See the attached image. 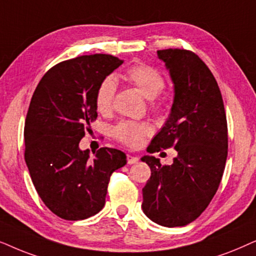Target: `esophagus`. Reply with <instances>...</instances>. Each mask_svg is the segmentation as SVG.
<instances>
[{
  "label": "esophagus",
  "mask_w": 256,
  "mask_h": 256,
  "mask_svg": "<svg viewBox=\"0 0 256 256\" xmlns=\"http://www.w3.org/2000/svg\"><path fill=\"white\" fill-rule=\"evenodd\" d=\"M138 160H139L138 156L128 154V165H134V164H137Z\"/></svg>",
  "instance_id": "esophagus-1"
}]
</instances>
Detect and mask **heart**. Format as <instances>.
<instances>
[{
  "mask_svg": "<svg viewBox=\"0 0 256 256\" xmlns=\"http://www.w3.org/2000/svg\"><path fill=\"white\" fill-rule=\"evenodd\" d=\"M124 80L136 85L148 100H154L165 86V80L159 70L146 64H136L122 74ZM117 84L112 77H106L100 84L96 92V106L102 114L111 111L114 104ZM152 132V128L148 122H136L124 120L117 124L112 130L114 138L119 142L137 148L142 144V138Z\"/></svg>",
  "mask_w": 256,
  "mask_h": 256,
  "instance_id": "obj_1",
  "label": "heart"
}]
</instances>
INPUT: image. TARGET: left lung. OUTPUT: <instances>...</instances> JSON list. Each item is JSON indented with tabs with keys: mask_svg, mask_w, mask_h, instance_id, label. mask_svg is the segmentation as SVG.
I'll return each instance as SVG.
<instances>
[{
	"mask_svg": "<svg viewBox=\"0 0 256 256\" xmlns=\"http://www.w3.org/2000/svg\"><path fill=\"white\" fill-rule=\"evenodd\" d=\"M174 85L171 112L148 152L174 148L172 165L153 156L142 188V212L165 227L188 224L208 206L222 178L227 159V120L216 78L196 54L182 49L156 51Z\"/></svg>",
	"mask_w": 256,
	"mask_h": 256,
	"instance_id": "obj_1",
	"label": "left lung"
}]
</instances>
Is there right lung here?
Wrapping results in <instances>:
<instances>
[{
  "label": "right lung",
  "instance_id": "1",
  "mask_svg": "<svg viewBox=\"0 0 256 256\" xmlns=\"http://www.w3.org/2000/svg\"><path fill=\"white\" fill-rule=\"evenodd\" d=\"M124 60L105 54L64 60L48 71L30 102L24 159L32 184L51 212L83 220L105 205L108 184L126 164L124 152L102 148L94 158L80 148L97 118L96 92Z\"/></svg>",
  "mask_w": 256,
  "mask_h": 256
}]
</instances>
